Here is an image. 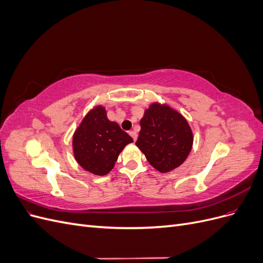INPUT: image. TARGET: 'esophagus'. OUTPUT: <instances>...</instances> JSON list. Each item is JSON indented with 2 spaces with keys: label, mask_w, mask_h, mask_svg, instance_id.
Returning a JSON list of instances; mask_svg holds the SVG:
<instances>
[{
  "label": "esophagus",
  "mask_w": 263,
  "mask_h": 263,
  "mask_svg": "<svg viewBox=\"0 0 263 263\" xmlns=\"http://www.w3.org/2000/svg\"><path fill=\"white\" fill-rule=\"evenodd\" d=\"M129 135L132 136V138L134 139V141H136V139H137V133L134 132V130H130Z\"/></svg>",
  "instance_id": "obj_1"
}]
</instances>
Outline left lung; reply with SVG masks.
Segmentation results:
<instances>
[{"label": "left lung", "mask_w": 263, "mask_h": 263, "mask_svg": "<svg viewBox=\"0 0 263 263\" xmlns=\"http://www.w3.org/2000/svg\"><path fill=\"white\" fill-rule=\"evenodd\" d=\"M136 146L148 162L162 173L184 162L193 144V134L185 118L166 105L154 103L140 121Z\"/></svg>", "instance_id": "left-lung-1"}]
</instances>
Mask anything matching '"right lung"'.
Here are the masks:
<instances>
[{
    "label": "right lung",
    "instance_id": "right-lung-1",
    "mask_svg": "<svg viewBox=\"0 0 263 263\" xmlns=\"http://www.w3.org/2000/svg\"><path fill=\"white\" fill-rule=\"evenodd\" d=\"M130 142L129 135L117 123L108 121L104 107L98 106L83 118L73 135L74 158L84 170L105 176Z\"/></svg>",
    "mask_w": 263,
    "mask_h": 263
}]
</instances>
